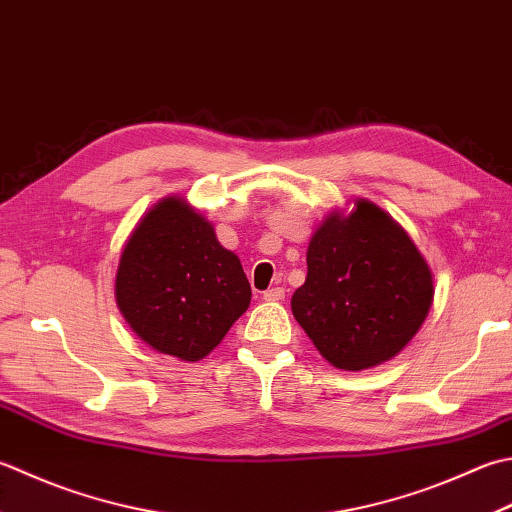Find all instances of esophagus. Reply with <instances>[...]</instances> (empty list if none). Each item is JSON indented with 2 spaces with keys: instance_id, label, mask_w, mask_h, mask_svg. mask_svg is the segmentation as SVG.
Returning <instances> with one entry per match:
<instances>
[{
  "instance_id": "obj_1",
  "label": "esophagus",
  "mask_w": 512,
  "mask_h": 512,
  "mask_svg": "<svg viewBox=\"0 0 512 512\" xmlns=\"http://www.w3.org/2000/svg\"><path fill=\"white\" fill-rule=\"evenodd\" d=\"M284 297H286V290H284L282 286L264 290V299H266V302H279V299H284Z\"/></svg>"
}]
</instances>
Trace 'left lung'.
<instances>
[{"mask_svg": "<svg viewBox=\"0 0 512 512\" xmlns=\"http://www.w3.org/2000/svg\"><path fill=\"white\" fill-rule=\"evenodd\" d=\"M308 275L293 315L330 364L362 370L395 357L433 304V275L404 228L357 202L330 215L308 244Z\"/></svg>", "mask_w": 512, "mask_h": 512, "instance_id": "obj_1", "label": "left lung"}]
</instances>
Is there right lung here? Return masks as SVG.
Listing matches in <instances>:
<instances>
[{
	"instance_id": "right-lung-1",
	"label": "right lung",
	"mask_w": 512,
	"mask_h": 512,
	"mask_svg": "<svg viewBox=\"0 0 512 512\" xmlns=\"http://www.w3.org/2000/svg\"><path fill=\"white\" fill-rule=\"evenodd\" d=\"M117 306L148 346L184 362L206 357L250 304L242 262L184 199L150 208L115 279Z\"/></svg>"
}]
</instances>
